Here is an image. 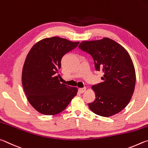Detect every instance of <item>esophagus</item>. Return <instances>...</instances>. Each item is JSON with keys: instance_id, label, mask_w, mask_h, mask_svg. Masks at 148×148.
<instances>
[{"instance_id": "34e87169", "label": "esophagus", "mask_w": 148, "mask_h": 148, "mask_svg": "<svg viewBox=\"0 0 148 148\" xmlns=\"http://www.w3.org/2000/svg\"><path fill=\"white\" fill-rule=\"evenodd\" d=\"M79 92L80 94H82V93H83L85 92V90H86V88H79Z\"/></svg>"}]
</instances>
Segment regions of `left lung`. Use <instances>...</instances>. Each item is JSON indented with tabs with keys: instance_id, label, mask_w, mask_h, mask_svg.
<instances>
[{
	"instance_id": "8db88e82",
	"label": "left lung",
	"mask_w": 148,
	"mask_h": 148,
	"mask_svg": "<svg viewBox=\"0 0 148 148\" xmlns=\"http://www.w3.org/2000/svg\"><path fill=\"white\" fill-rule=\"evenodd\" d=\"M79 48L92 56L95 69L104 74L103 82L92 87L95 99L88 104L90 109L103 117L119 113L130 101L135 86V70L128 52L108 38L84 41Z\"/></svg>"
}]
</instances>
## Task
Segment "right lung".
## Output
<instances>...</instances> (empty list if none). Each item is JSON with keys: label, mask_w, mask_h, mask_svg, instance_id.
Wrapping results in <instances>:
<instances>
[{"label": "right lung", "mask_w": 148, "mask_h": 148, "mask_svg": "<svg viewBox=\"0 0 148 148\" xmlns=\"http://www.w3.org/2000/svg\"><path fill=\"white\" fill-rule=\"evenodd\" d=\"M79 44L59 37L48 38L36 43L28 53L22 84L28 101L39 112L57 114L77 95V88L60 83L56 74L63 56Z\"/></svg>", "instance_id": "add662e5"}]
</instances>
